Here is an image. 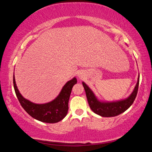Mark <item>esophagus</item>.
Returning <instances> with one entry per match:
<instances>
[{
    "mask_svg": "<svg viewBox=\"0 0 152 152\" xmlns=\"http://www.w3.org/2000/svg\"><path fill=\"white\" fill-rule=\"evenodd\" d=\"M78 76L79 78H83L84 76V74H83V72H78Z\"/></svg>",
    "mask_w": 152,
    "mask_h": 152,
    "instance_id": "34e87169",
    "label": "esophagus"
}]
</instances>
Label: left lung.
<instances>
[{"label":"left lung","mask_w":152,"mask_h":152,"mask_svg":"<svg viewBox=\"0 0 152 152\" xmlns=\"http://www.w3.org/2000/svg\"><path fill=\"white\" fill-rule=\"evenodd\" d=\"M139 78L138 79L137 83L132 94L127 99L119 101V102L106 103L99 102L92 92V91L88 88V86L84 82H82V84H83V88L86 91V98L91 109L95 114L100 115L104 117H111V116H118L128 109L133 104L136 96H137L138 88H139Z\"/></svg>","instance_id":"8db88e82"}]
</instances>
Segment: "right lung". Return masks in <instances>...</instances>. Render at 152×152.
<instances>
[{"mask_svg":"<svg viewBox=\"0 0 152 152\" xmlns=\"http://www.w3.org/2000/svg\"><path fill=\"white\" fill-rule=\"evenodd\" d=\"M76 83L77 80L74 78L64 85L59 95L53 101L44 104H36L24 99L19 93L13 76V86L15 94L23 109L35 119L50 124L61 121L67 115L71 90Z\"/></svg>","mask_w":152,"mask_h":152,"instance_id":"obj_1","label":"right lung"}]
</instances>
